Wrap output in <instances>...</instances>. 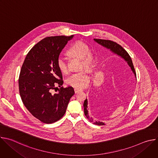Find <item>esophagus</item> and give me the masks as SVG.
Segmentation results:
<instances>
[{
    "label": "esophagus",
    "instance_id": "1",
    "mask_svg": "<svg viewBox=\"0 0 158 158\" xmlns=\"http://www.w3.org/2000/svg\"><path fill=\"white\" fill-rule=\"evenodd\" d=\"M81 89H77V88H75L74 89V92H75V93H79V91H81Z\"/></svg>",
    "mask_w": 158,
    "mask_h": 158
}]
</instances>
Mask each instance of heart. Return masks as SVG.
<instances>
[{
  "instance_id": "1",
  "label": "heart",
  "mask_w": 158,
  "mask_h": 158,
  "mask_svg": "<svg viewBox=\"0 0 158 158\" xmlns=\"http://www.w3.org/2000/svg\"><path fill=\"white\" fill-rule=\"evenodd\" d=\"M67 54L81 59L82 67L90 68L93 66L95 59L91 52L89 47L81 41L75 42L67 52ZM57 65L59 71L62 73H67L68 71L67 63L64 59L59 57L57 60ZM90 81V76L85 70L74 73L66 79V83L75 88L82 89L87 86Z\"/></svg>"
}]
</instances>
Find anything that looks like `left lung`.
I'll return each instance as SVG.
<instances>
[{
	"mask_svg": "<svg viewBox=\"0 0 158 158\" xmlns=\"http://www.w3.org/2000/svg\"><path fill=\"white\" fill-rule=\"evenodd\" d=\"M94 40L98 42V44H99L101 46L105 47L106 48L110 49L112 52H114V54L118 55L119 56L121 57L122 58H123L128 64V65H129V67H131V69L132 70V71L133 72V73L134 74L135 77L136 78V71H135L134 67L133 65V63L132 61V59L130 57V56L129 55V54L127 52V51L121 46H120L119 44H118V43L112 41L110 40H105V39H94ZM87 99H85V100L84 102V114L85 116V117L90 121L93 122V119L92 118H90L88 114V110L87 109ZM94 124H96V125H99V126H102V125H105V124L102 122H100V121H95L94 123Z\"/></svg>",
	"mask_w": 158,
	"mask_h": 158,
	"instance_id": "1",
	"label": "left lung"
}]
</instances>
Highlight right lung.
I'll use <instances>...</instances> for the list:
<instances>
[{"label":"right lung","mask_w":158,"mask_h":158,"mask_svg":"<svg viewBox=\"0 0 158 158\" xmlns=\"http://www.w3.org/2000/svg\"><path fill=\"white\" fill-rule=\"evenodd\" d=\"M71 36L48 37L30 50L22 65L19 78L22 102L31 114L41 122L51 124L63 117L71 97L73 87H61L52 94L56 85L63 84L62 73L57 65L59 54Z\"/></svg>","instance_id":"1"}]
</instances>
